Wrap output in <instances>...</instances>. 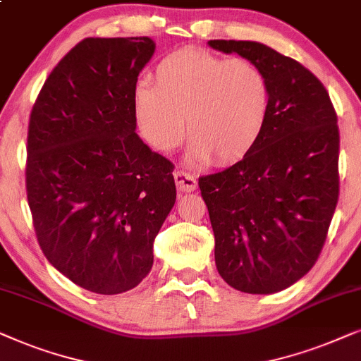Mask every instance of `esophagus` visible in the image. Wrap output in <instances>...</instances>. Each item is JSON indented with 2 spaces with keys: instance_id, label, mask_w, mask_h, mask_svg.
I'll return each mask as SVG.
<instances>
[{
  "instance_id": "obj_1",
  "label": "esophagus",
  "mask_w": 361,
  "mask_h": 361,
  "mask_svg": "<svg viewBox=\"0 0 361 361\" xmlns=\"http://www.w3.org/2000/svg\"><path fill=\"white\" fill-rule=\"evenodd\" d=\"M173 176H175V183L180 191L191 193V191H195L196 188H198V181H196V178L191 176L190 173H186L183 170H176L175 173H173Z\"/></svg>"
}]
</instances>
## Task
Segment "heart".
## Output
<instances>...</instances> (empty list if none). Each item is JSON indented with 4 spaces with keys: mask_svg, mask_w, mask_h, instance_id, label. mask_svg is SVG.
<instances>
[{
    "mask_svg": "<svg viewBox=\"0 0 361 361\" xmlns=\"http://www.w3.org/2000/svg\"><path fill=\"white\" fill-rule=\"evenodd\" d=\"M271 109L264 72L247 59H224L196 47L163 57L153 84L138 82L133 114L152 148L171 153L186 135L190 165H231L261 140Z\"/></svg>",
    "mask_w": 361,
    "mask_h": 361,
    "instance_id": "b5f03b06",
    "label": "heart"
}]
</instances>
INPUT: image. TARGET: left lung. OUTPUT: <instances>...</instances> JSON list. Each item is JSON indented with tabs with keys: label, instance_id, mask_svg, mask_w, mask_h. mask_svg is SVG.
I'll list each match as a JSON object with an SVG mask.
<instances>
[{
	"label": "left lung",
	"instance_id": "obj_1",
	"mask_svg": "<svg viewBox=\"0 0 361 361\" xmlns=\"http://www.w3.org/2000/svg\"><path fill=\"white\" fill-rule=\"evenodd\" d=\"M266 75L271 109L241 161L200 178L219 276L246 294H274L314 267L338 201L337 114L309 69L256 41H208Z\"/></svg>",
	"mask_w": 361,
	"mask_h": 361
}]
</instances>
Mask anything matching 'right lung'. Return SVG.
<instances>
[{"instance_id": "1", "label": "right lung", "mask_w": 361, "mask_h": 361, "mask_svg": "<svg viewBox=\"0 0 361 361\" xmlns=\"http://www.w3.org/2000/svg\"><path fill=\"white\" fill-rule=\"evenodd\" d=\"M150 37H87L47 77L27 130L26 191L52 266L102 295L137 287L176 200L173 165L137 135Z\"/></svg>"}]
</instances>
